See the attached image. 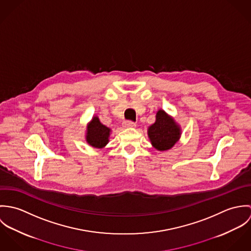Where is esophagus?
Instances as JSON below:
<instances>
[{
    "label": "esophagus",
    "instance_id": "obj_1",
    "mask_svg": "<svg viewBox=\"0 0 251 251\" xmlns=\"http://www.w3.org/2000/svg\"><path fill=\"white\" fill-rule=\"evenodd\" d=\"M123 125L125 127H135L136 126V124L132 121H125L123 123Z\"/></svg>",
    "mask_w": 251,
    "mask_h": 251
}]
</instances>
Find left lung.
I'll list each match as a JSON object with an SVG mask.
<instances>
[{"instance_id":"left-lung-1","label":"left lung","mask_w":251,"mask_h":251,"mask_svg":"<svg viewBox=\"0 0 251 251\" xmlns=\"http://www.w3.org/2000/svg\"><path fill=\"white\" fill-rule=\"evenodd\" d=\"M151 145L158 151L171 149L179 140L180 135L179 126L163 110L156 113V120L148 129Z\"/></svg>"}]
</instances>
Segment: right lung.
Listing matches in <instances>:
<instances>
[{"label":"right lung","mask_w":251,"mask_h":251,"mask_svg":"<svg viewBox=\"0 0 251 251\" xmlns=\"http://www.w3.org/2000/svg\"><path fill=\"white\" fill-rule=\"evenodd\" d=\"M87 142L95 148H103L108 143L110 128L102 125L98 117H94L93 121L87 127Z\"/></svg>","instance_id":"add662e5"}]
</instances>
